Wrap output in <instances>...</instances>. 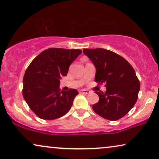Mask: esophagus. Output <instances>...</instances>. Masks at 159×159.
Segmentation results:
<instances>
[{
	"mask_svg": "<svg viewBox=\"0 0 159 159\" xmlns=\"http://www.w3.org/2000/svg\"><path fill=\"white\" fill-rule=\"evenodd\" d=\"M80 93H83V94H89L90 93V91L88 90H84V89H82V90L80 91Z\"/></svg>",
	"mask_w": 159,
	"mask_h": 159,
	"instance_id": "34e87169",
	"label": "esophagus"
}]
</instances>
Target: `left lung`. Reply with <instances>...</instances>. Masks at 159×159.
Returning a JSON list of instances; mask_svg holds the SVG:
<instances>
[{
  "instance_id": "left-lung-1",
  "label": "left lung",
  "mask_w": 159,
  "mask_h": 159,
  "mask_svg": "<svg viewBox=\"0 0 159 159\" xmlns=\"http://www.w3.org/2000/svg\"><path fill=\"white\" fill-rule=\"evenodd\" d=\"M96 68L95 81L105 84V92L95 91L99 97L92 108L109 120H120L129 112L138 99L140 82L135 70L117 53L102 48L84 49Z\"/></svg>"
}]
</instances>
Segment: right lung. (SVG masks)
I'll list each match as a JSON object with an SVG mask.
<instances>
[{"instance_id": "right-lung-1", "label": "right lung", "mask_w": 159, "mask_h": 159, "mask_svg": "<svg viewBox=\"0 0 159 159\" xmlns=\"http://www.w3.org/2000/svg\"><path fill=\"white\" fill-rule=\"evenodd\" d=\"M80 50L49 48L37 55L26 69L23 79V96L37 117L51 120L61 117L72 107L77 90H60V80L70 65L81 54Z\"/></svg>"}]
</instances>
